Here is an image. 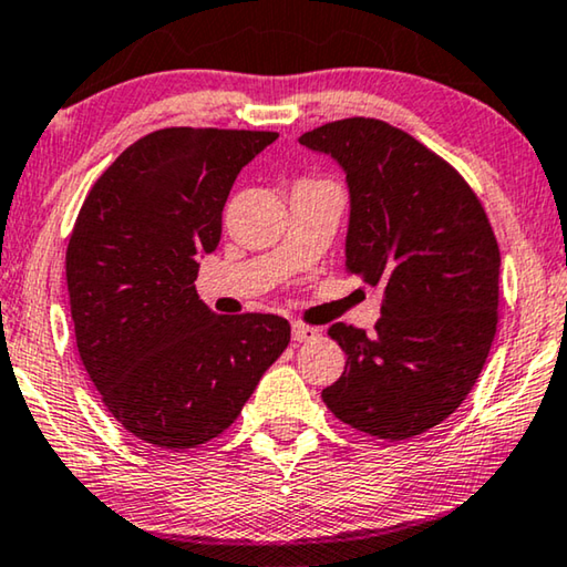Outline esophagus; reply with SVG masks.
Masks as SVG:
<instances>
[{
	"mask_svg": "<svg viewBox=\"0 0 567 567\" xmlns=\"http://www.w3.org/2000/svg\"><path fill=\"white\" fill-rule=\"evenodd\" d=\"M312 338H318L316 328L302 326V322H292V340H298V343H308Z\"/></svg>",
	"mask_w": 567,
	"mask_h": 567,
	"instance_id": "obj_1",
	"label": "esophagus"
}]
</instances>
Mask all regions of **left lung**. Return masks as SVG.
Returning a JSON list of instances; mask_svg holds the SVG:
<instances>
[{"label":"left lung","instance_id":"left-lung-1","mask_svg":"<svg viewBox=\"0 0 567 567\" xmlns=\"http://www.w3.org/2000/svg\"><path fill=\"white\" fill-rule=\"evenodd\" d=\"M343 168L346 267L383 287L375 332L328 328L346 371L326 406L365 434L401 442L460 409L487 361L499 305V247L470 184L375 118L326 123L298 138Z\"/></svg>","mask_w":567,"mask_h":567}]
</instances>
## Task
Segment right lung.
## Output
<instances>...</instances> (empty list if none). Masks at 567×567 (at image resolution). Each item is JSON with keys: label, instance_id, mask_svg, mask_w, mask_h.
Listing matches in <instances>:
<instances>
[{"label": "right lung", "instance_id": "obj_1", "mask_svg": "<svg viewBox=\"0 0 567 567\" xmlns=\"http://www.w3.org/2000/svg\"><path fill=\"white\" fill-rule=\"evenodd\" d=\"M269 131L164 128L133 143L85 196L68 245L80 358L113 419L192 449L235 424L290 343V322L217 316L196 295L231 184Z\"/></svg>", "mask_w": 567, "mask_h": 567}]
</instances>
